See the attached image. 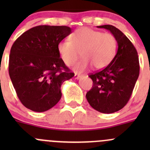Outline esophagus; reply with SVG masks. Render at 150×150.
Masks as SVG:
<instances>
[{"instance_id": "obj_1", "label": "esophagus", "mask_w": 150, "mask_h": 150, "mask_svg": "<svg viewBox=\"0 0 150 150\" xmlns=\"http://www.w3.org/2000/svg\"><path fill=\"white\" fill-rule=\"evenodd\" d=\"M81 77V74H78V73H77V72H75V75H74V78H75V79H79Z\"/></svg>"}]
</instances>
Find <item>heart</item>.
Wrapping results in <instances>:
<instances>
[{
    "label": "heart",
    "instance_id": "obj_1",
    "mask_svg": "<svg viewBox=\"0 0 150 150\" xmlns=\"http://www.w3.org/2000/svg\"><path fill=\"white\" fill-rule=\"evenodd\" d=\"M117 48V39L112 34L88 28L75 30L70 35V40H62L58 44L61 58L68 66L77 61L81 52L83 58L75 66L79 71L87 69L90 64L95 69L106 67L115 57Z\"/></svg>",
    "mask_w": 150,
    "mask_h": 150
}]
</instances>
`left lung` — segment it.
I'll list each match as a JSON object with an SVG mask.
<instances>
[{"label": "left lung", "instance_id": "8db88e82", "mask_svg": "<svg viewBox=\"0 0 150 150\" xmlns=\"http://www.w3.org/2000/svg\"><path fill=\"white\" fill-rule=\"evenodd\" d=\"M97 28L110 30L118 48L108 66L88 75L93 86L86 96L94 110L110 114L121 110L129 101L139 75V62L136 48L120 30L110 25Z\"/></svg>", "mask_w": 150, "mask_h": 150}]
</instances>
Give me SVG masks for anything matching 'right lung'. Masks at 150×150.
I'll use <instances>...</instances> for the list:
<instances>
[{
    "label": "right lung",
    "instance_id": "obj_1",
    "mask_svg": "<svg viewBox=\"0 0 150 150\" xmlns=\"http://www.w3.org/2000/svg\"><path fill=\"white\" fill-rule=\"evenodd\" d=\"M71 33L67 26L39 25L12 45L8 73L22 104L34 112L52 108L62 97L61 86L75 74L60 58L58 44Z\"/></svg>",
    "mask_w": 150,
    "mask_h": 150
}]
</instances>
